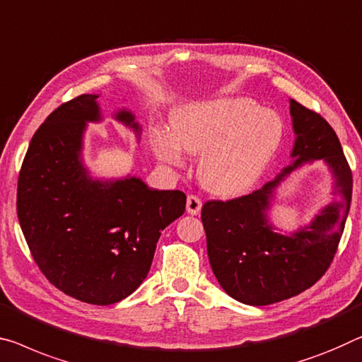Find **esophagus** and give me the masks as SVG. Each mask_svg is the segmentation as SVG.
<instances>
[{
    "label": "esophagus",
    "mask_w": 362,
    "mask_h": 362,
    "mask_svg": "<svg viewBox=\"0 0 362 362\" xmlns=\"http://www.w3.org/2000/svg\"><path fill=\"white\" fill-rule=\"evenodd\" d=\"M186 209L189 215H199L200 209H202V200L197 196H189L186 202Z\"/></svg>",
    "instance_id": "esophagus-1"
}]
</instances>
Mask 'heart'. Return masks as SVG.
<instances>
[{
	"instance_id": "1",
	"label": "heart",
	"mask_w": 362,
	"mask_h": 362,
	"mask_svg": "<svg viewBox=\"0 0 362 362\" xmlns=\"http://www.w3.org/2000/svg\"><path fill=\"white\" fill-rule=\"evenodd\" d=\"M285 126L280 115L243 97L216 98L181 110L173 119V136L157 129L152 144L157 155L175 166L182 152L199 155V180L220 196L246 192L259 180L281 146Z\"/></svg>"
}]
</instances>
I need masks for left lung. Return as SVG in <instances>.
Wrapping results in <instances>:
<instances>
[{
	"mask_svg": "<svg viewBox=\"0 0 362 362\" xmlns=\"http://www.w3.org/2000/svg\"><path fill=\"white\" fill-rule=\"evenodd\" d=\"M290 113L296 134L293 163L247 196L209 200L202 207L210 265L220 286L243 304L280 303L320 280L335 257L351 205L353 175L335 131L296 100H290ZM315 159L329 166L336 199L309 226L291 235L276 233L266 215L274 189L294 169Z\"/></svg>",
	"mask_w": 362,
	"mask_h": 362,
	"instance_id": "left-lung-1",
	"label": "left lung"
}]
</instances>
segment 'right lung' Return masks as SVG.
<instances>
[{"instance_id":"1","label":"right lung","mask_w":362,"mask_h":362,"mask_svg":"<svg viewBox=\"0 0 362 362\" xmlns=\"http://www.w3.org/2000/svg\"><path fill=\"white\" fill-rule=\"evenodd\" d=\"M98 95L84 93L48 116L27 150L18 181V218L42 274L82 303L108 305L146 280L162 231L185 214L186 194L141 177L93 180L82 162L87 123L102 121ZM115 119L141 126L129 110Z\"/></svg>"}]
</instances>
